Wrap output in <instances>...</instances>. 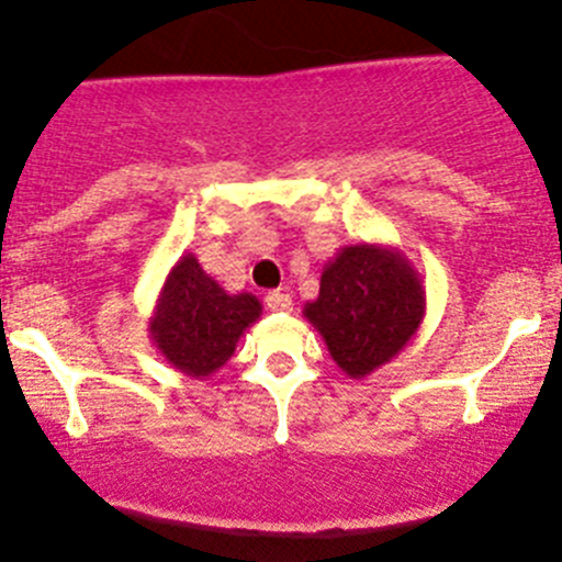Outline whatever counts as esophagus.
Returning a JSON list of instances; mask_svg holds the SVG:
<instances>
[{"instance_id":"1","label":"esophagus","mask_w":562,"mask_h":562,"mask_svg":"<svg viewBox=\"0 0 562 562\" xmlns=\"http://www.w3.org/2000/svg\"><path fill=\"white\" fill-rule=\"evenodd\" d=\"M266 307H269L271 313H291L293 299L282 291H271L269 296H266Z\"/></svg>"}]
</instances>
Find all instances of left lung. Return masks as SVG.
Masks as SVG:
<instances>
[{
    "instance_id": "left-lung-1",
    "label": "left lung",
    "mask_w": 562,
    "mask_h": 562,
    "mask_svg": "<svg viewBox=\"0 0 562 562\" xmlns=\"http://www.w3.org/2000/svg\"><path fill=\"white\" fill-rule=\"evenodd\" d=\"M427 313L416 266L389 245H348L321 274L304 317L317 328L339 370L353 381L389 364L413 339Z\"/></svg>"
}]
</instances>
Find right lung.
<instances>
[{
	"label": "right lung",
	"instance_id": "1",
	"mask_svg": "<svg viewBox=\"0 0 562 562\" xmlns=\"http://www.w3.org/2000/svg\"><path fill=\"white\" fill-rule=\"evenodd\" d=\"M260 313L263 307L252 293H228L187 252L168 271L149 317V337L168 364L203 381L223 370Z\"/></svg>",
	"mask_w": 562,
	"mask_h": 562
}]
</instances>
